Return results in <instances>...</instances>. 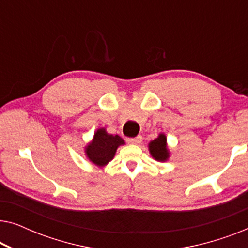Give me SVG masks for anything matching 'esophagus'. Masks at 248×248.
Instances as JSON below:
<instances>
[{"mask_svg": "<svg viewBox=\"0 0 248 248\" xmlns=\"http://www.w3.org/2000/svg\"><path fill=\"white\" fill-rule=\"evenodd\" d=\"M126 141L131 144H140L142 142V137L141 135H138V137H135V138H128V139H126Z\"/></svg>", "mask_w": 248, "mask_h": 248, "instance_id": "1", "label": "esophagus"}]
</instances>
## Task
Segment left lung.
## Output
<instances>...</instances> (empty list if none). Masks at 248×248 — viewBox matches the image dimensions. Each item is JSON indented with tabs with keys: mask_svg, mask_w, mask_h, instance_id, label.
<instances>
[{
	"mask_svg": "<svg viewBox=\"0 0 248 248\" xmlns=\"http://www.w3.org/2000/svg\"><path fill=\"white\" fill-rule=\"evenodd\" d=\"M149 151L152 158L157 161H167L169 158V150L167 148V138L164 133H160L158 138L149 143Z\"/></svg>",
	"mask_w": 248,
	"mask_h": 248,
	"instance_id": "8db88e82",
	"label": "left lung"
}]
</instances>
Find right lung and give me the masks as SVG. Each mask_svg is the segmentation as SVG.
<instances>
[{"label":"right lung","instance_id":"right-lung-1","mask_svg":"<svg viewBox=\"0 0 248 248\" xmlns=\"http://www.w3.org/2000/svg\"><path fill=\"white\" fill-rule=\"evenodd\" d=\"M125 144L120 135L107 133L104 127L98 128L91 142L86 147V155L93 165L98 167H105L108 162L113 160L117 148Z\"/></svg>","mask_w":248,"mask_h":248}]
</instances>
